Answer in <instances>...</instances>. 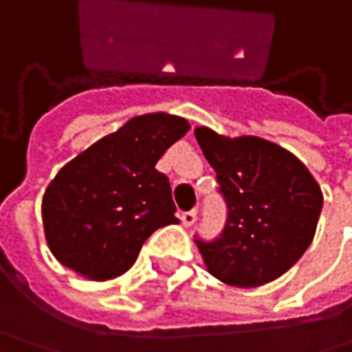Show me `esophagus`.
I'll return each mask as SVG.
<instances>
[{
	"label": "esophagus",
	"mask_w": 352,
	"mask_h": 352,
	"mask_svg": "<svg viewBox=\"0 0 352 352\" xmlns=\"http://www.w3.org/2000/svg\"><path fill=\"white\" fill-rule=\"evenodd\" d=\"M195 216H197V212L195 210H189V212H183L181 214V222H183V226H193L195 224Z\"/></svg>",
	"instance_id": "obj_1"
}]
</instances>
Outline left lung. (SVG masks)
<instances>
[{
    "label": "left lung",
    "mask_w": 352,
    "mask_h": 352,
    "mask_svg": "<svg viewBox=\"0 0 352 352\" xmlns=\"http://www.w3.org/2000/svg\"><path fill=\"white\" fill-rule=\"evenodd\" d=\"M228 204L214 243L197 241L206 269L226 285L258 287L289 271L314 241L322 189L287 148L258 136H224L195 128Z\"/></svg>",
    "instance_id": "obj_1"
}]
</instances>
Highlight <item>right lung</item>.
Wrapping results in <instances>:
<instances>
[{
  "mask_svg": "<svg viewBox=\"0 0 352 352\" xmlns=\"http://www.w3.org/2000/svg\"><path fill=\"white\" fill-rule=\"evenodd\" d=\"M187 130L167 111L134 116L56 173L42 195V226L60 265L89 281L113 279L157 228L179 222L171 183L155 165Z\"/></svg>",
  "mask_w": 352,
  "mask_h": 352,
  "instance_id": "right-lung-1",
  "label": "right lung"
}]
</instances>
